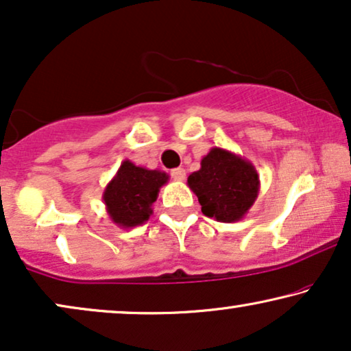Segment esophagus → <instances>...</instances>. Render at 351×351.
<instances>
[{
  "label": "esophagus",
  "mask_w": 351,
  "mask_h": 351,
  "mask_svg": "<svg viewBox=\"0 0 351 351\" xmlns=\"http://www.w3.org/2000/svg\"><path fill=\"white\" fill-rule=\"evenodd\" d=\"M171 176H172V179H174V180L182 182L185 179V169H184V167H177V169L171 171Z\"/></svg>",
  "instance_id": "obj_1"
}]
</instances>
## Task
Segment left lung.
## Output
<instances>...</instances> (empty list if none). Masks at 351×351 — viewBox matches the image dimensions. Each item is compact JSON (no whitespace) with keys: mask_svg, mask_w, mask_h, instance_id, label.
Here are the masks:
<instances>
[{"mask_svg":"<svg viewBox=\"0 0 351 351\" xmlns=\"http://www.w3.org/2000/svg\"><path fill=\"white\" fill-rule=\"evenodd\" d=\"M186 184L198 196L201 213L223 223L241 220L261 190L252 162L220 147L210 148L201 160L199 171L191 172Z\"/></svg>","mask_w":351,"mask_h":351,"instance_id":"8db88e82","label":"left lung"}]
</instances>
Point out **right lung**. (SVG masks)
Listing matches in <instances>:
<instances>
[{
    "label": "right lung",
    "instance_id": "add662e5",
    "mask_svg": "<svg viewBox=\"0 0 351 351\" xmlns=\"http://www.w3.org/2000/svg\"><path fill=\"white\" fill-rule=\"evenodd\" d=\"M169 176L158 169L136 166L124 160L105 186L102 199L110 220L119 228H134L145 223L153 214L152 206Z\"/></svg>",
    "mask_w": 351,
    "mask_h": 351
}]
</instances>
